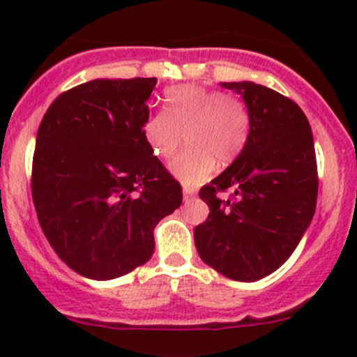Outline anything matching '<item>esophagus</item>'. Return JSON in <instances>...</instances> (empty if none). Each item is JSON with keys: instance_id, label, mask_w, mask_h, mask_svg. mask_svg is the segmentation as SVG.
Returning <instances> with one entry per match:
<instances>
[{"instance_id": "esophagus-1", "label": "esophagus", "mask_w": 357, "mask_h": 357, "mask_svg": "<svg viewBox=\"0 0 357 357\" xmlns=\"http://www.w3.org/2000/svg\"><path fill=\"white\" fill-rule=\"evenodd\" d=\"M183 197H185V200H192L195 197V190L190 188V186H185L183 188Z\"/></svg>"}]
</instances>
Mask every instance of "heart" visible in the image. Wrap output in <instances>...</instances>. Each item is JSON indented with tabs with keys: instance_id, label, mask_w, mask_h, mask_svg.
<instances>
[{
	"instance_id": "obj_1",
	"label": "heart",
	"mask_w": 357,
	"mask_h": 357,
	"mask_svg": "<svg viewBox=\"0 0 357 357\" xmlns=\"http://www.w3.org/2000/svg\"><path fill=\"white\" fill-rule=\"evenodd\" d=\"M164 100L167 109L153 112L143 122V138L158 160L174 157L186 138L190 149L171 164V172L185 185H200L212 176L215 160L228 165L245 150L252 117L242 98L179 84L165 89Z\"/></svg>"
}]
</instances>
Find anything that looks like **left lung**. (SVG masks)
Instances as JSON below:
<instances>
[{
	"label": "left lung",
	"mask_w": 357,
	"mask_h": 357,
	"mask_svg": "<svg viewBox=\"0 0 357 357\" xmlns=\"http://www.w3.org/2000/svg\"><path fill=\"white\" fill-rule=\"evenodd\" d=\"M240 93L252 117L240 157L200 190L208 218L193 231L202 261L226 278L255 282L280 268L316 211L318 165L301 107L255 82H222ZM231 188L228 201L219 192Z\"/></svg>",
	"instance_id": "obj_1"
}]
</instances>
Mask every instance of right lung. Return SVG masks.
I'll return each mask as SVG.
<instances>
[{"label":"right lung","instance_id":"obj_1","mask_svg":"<svg viewBox=\"0 0 357 357\" xmlns=\"http://www.w3.org/2000/svg\"><path fill=\"white\" fill-rule=\"evenodd\" d=\"M155 77L95 79L67 89L43 117L31 188L43 233L91 280L150 261L153 229L183 202L179 181L143 138Z\"/></svg>","mask_w":357,"mask_h":357}]
</instances>
